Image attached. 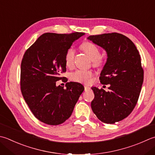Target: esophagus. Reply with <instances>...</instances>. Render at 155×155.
<instances>
[{"label": "esophagus", "instance_id": "obj_1", "mask_svg": "<svg viewBox=\"0 0 155 155\" xmlns=\"http://www.w3.org/2000/svg\"><path fill=\"white\" fill-rule=\"evenodd\" d=\"M89 89H90V87H89V86H87V85H84V90L87 91V90Z\"/></svg>", "mask_w": 155, "mask_h": 155}]
</instances>
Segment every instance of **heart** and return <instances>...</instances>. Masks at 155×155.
I'll list each match as a JSON object with an SVG mask.
<instances>
[{"label": "heart", "mask_w": 155, "mask_h": 155, "mask_svg": "<svg viewBox=\"0 0 155 155\" xmlns=\"http://www.w3.org/2000/svg\"><path fill=\"white\" fill-rule=\"evenodd\" d=\"M81 48L93 60V62L95 65H100L102 63V59L100 57L101 53L99 48L96 45L91 42H84L81 45ZM75 51L72 48H69L66 50L64 56L65 64L68 67L73 64L74 58ZM93 76V72L90 71L85 70H77L71 74V79L79 83H87Z\"/></svg>", "instance_id": "obj_1"}]
</instances>
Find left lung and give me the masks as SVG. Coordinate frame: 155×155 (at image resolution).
<instances>
[{"label":"left lung","instance_id":"obj_1","mask_svg":"<svg viewBox=\"0 0 155 155\" xmlns=\"http://www.w3.org/2000/svg\"><path fill=\"white\" fill-rule=\"evenodd\" d=\"M87 39L107 52L99 79L103 84H110L107 92L91 87L95 95L92 110L102 122H120L131 114L140 95L144 80L140 56L134 44L120 33L90 35Z\"/></svg>","mask_w":155,"mask_h":155}]
</instances>
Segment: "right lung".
Segmentation results:
<instances>
[{"label":"right lung","instance_id":"right-lung-1","mask_svg":"<svg viewBox=\"0 0 155 155\" xmlns=\"http://www.w3.org/2000/svg\"><path fill=\"white\" fill-rule=\"evenodd\" d=\"M84 35L45 33L24 54L21 65V90L34 116L48 125H59L71 117L84 87L70 82L56 86L66 72L64 56L72 43Z\"/></svg>","mask_w":155,"mask_h":155}]
</instances>
